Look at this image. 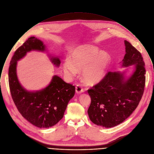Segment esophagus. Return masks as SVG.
Wrapping results in <instances>:
<instances>
[{
	"instance_id": "esophagus-1",
	"label": "esophagus",
	"mask_w": 154,
	"mask_h": 154,
	"mask_svg": "<svg viewBox=\"0 0 154 154\" xmlns=\"http://www.w3.org/2000/svg\"><path fill=\"white\" fill-rule=\"evenodd\" d=\"M75 92L78 94H80L83 92V89L80 85H77L75 87Z\"/></svg>"
}]
</instances>
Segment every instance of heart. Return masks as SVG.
<instances>
[{
	"instance_id": "obj_1",
	"label": "heart",
	"mask_w": 154,
	"mask_h": 154,
	"mask_svg": "<svg viewBox=\"0 0 154 154\" xmlns=\"http://www.w3.org/2000/svg\"><path fill=\"white\" fill-rule=\"evenodd\" d=\"M69 60L62 63L64 74L70 79L82 69L83 81L89 85H96L105 77L111 62V57L105 51H100L96 46L84 45L72 49Z\"/></svg>"
}]
</instances>
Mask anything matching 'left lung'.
Segmentation results:
<instances>
[{
  "mask_svg": "<svg viewBox=\"0 0 154 154\" xmlns=\"http://www.w3.org/2000/svg\"><path fill=\"white\" fill-rule=\"evenodd\" d=\"M125 54L123 71H110L98 84L88 90L91 103L88 112L92 123L105 127H115L135 110L143 95L146 70L141 54L124 40Z\"/></svg>",
  "mask_w": 154,
  "mask_h": 154,
  "instance_id": "8db88e82",
  "label": "left lung"
}]
</instances>
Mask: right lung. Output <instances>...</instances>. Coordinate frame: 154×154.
I'll return each mask as SVG.
<instances>
[{"mask_svg":"<svg viewBox=\"0 0 154 154\" xmlns=\"http://www.w3.org/2000/svg\"><path fill=\"white\" fill-rule=\"evenodd\" d=\"M32 51H48L43 42L34 36L29 38L18 48L9 68L10 91L15 106L24 118L37 127L49 128L63 118L67 105L75 94V86L55 75L45 88L34 91L24 88L17 76V63ZM48 55L54 65L60 66L61 62L58 57L51 54Z\"/></svg>","mask_w":154,"mask_h":154,"instance_id":"right-lung-1","label":"right lung"}]
</instances>
